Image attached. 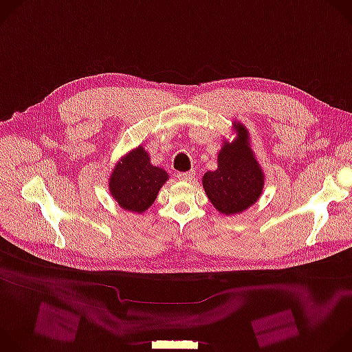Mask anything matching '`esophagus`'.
I'll list each match as a JSON object with an SVG mask.
<instances>
[{"label": "esophagus", "instance_id": "1", "mask_svg": "<svg viewBox=\"0 0 352 352\" xmlns=\"http://www.w3.org/2000/svg\"><path fill=\"white\" fill-rule=\"evenodd\" d=\"M178 178H179L181 181H185V182H190V181H193V178H195V173H193V171H188V173H179V174H178Z\"/></svg>", "mask_w": 352, "mask_h": 352}]
</instances>
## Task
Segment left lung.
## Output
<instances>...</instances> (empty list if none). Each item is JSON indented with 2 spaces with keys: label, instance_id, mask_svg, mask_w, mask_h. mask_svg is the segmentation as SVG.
<instances>
[{
  "label": "left lung",
  "instance_id": "1",
  "mask_svg": "<svg viewBox=\"0 0 352 352\" xmlns=\"http://www.w3.org/2000/svg\"><path fill=\"white\" fill-rule=\"evenodd\" d=\"M236 139L224 142L217 156V170L208 171L202 184L212 205L223 214L242 213L258 202L265 175L249 146L248 129L234 122Z\"/></svg>",
  "mask_w": 352,
  "mask_h": 352
}]
</instances>
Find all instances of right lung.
<instances>
[{
  "instance_id": "obj_1",
  "label": "right lung",
  "mask_w": 352,
  "mask_h": 352,
  "mask_svg": "<svg viewBox=\"0 0 352 352\" xmlns=\"http://www.w3.org/2000/svg\"><path fill=\"white\" fill-rule=\"evenodd\" d=\"M167 179L166 170L150 164L148 153L138 146L117 163L110 175L109 188L122 209L143 213L153 205Z\"/></svg>"
}]
</instances>
